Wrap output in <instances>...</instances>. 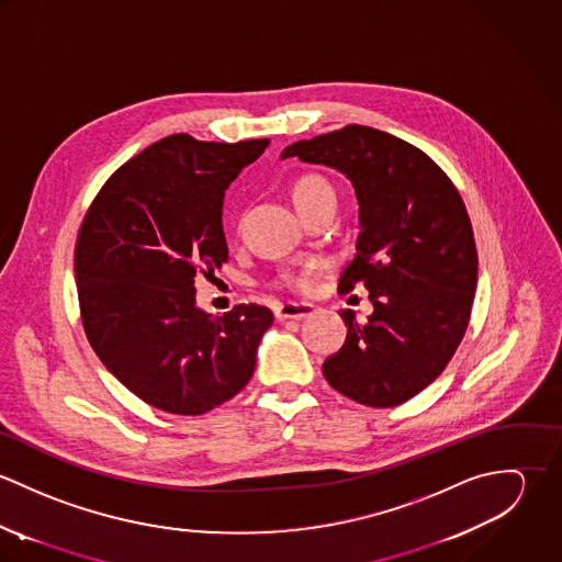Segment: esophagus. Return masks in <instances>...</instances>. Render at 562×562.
Masks as SVG:
<instances>
[{
  "instance_id": "obj_1",
  "label": "esophagus",
  "mask_w": 562,
  "mask_h": 562,
  "mask_svg": "<svg viewBox=\"0 0 562 562\" xmlns=\"http://www.w3.org/2000/svg\"><path fill=\"white\" fill-rule=\"evenodd\" d=\"M314 314L312 303H281L277 307V318L279 321H303Z\"/></svg>"
}]
</instances>
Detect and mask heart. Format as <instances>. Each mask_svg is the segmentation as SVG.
<instances>
[{"label": "heart", "instance_id": "obj_1", "mask_svg": "<svg viewBox=\"0 0 562 562\" xmlns=\"http://www.w3.org/2000/svg\"><path fill=\"white\" fill-rule=\"evenodd\" d=\"M324 194H333V190L318 175H305L292 186V201H294L299 212H303L305 207L316 203ZM288 283L292 288H299V290H310L312 288V272H296V274L288 277Z\"/></svg>", "mask_w": 562, "mask_h": 562}]
</instances>
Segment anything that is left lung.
<instances>
[{"label": "left lung", "instance_id": "1", "mask_svg": "<svg viewBox=\"0 0 562 562\" xmlns=\"http://www.w3.org/2000/svg\"><path fill=\"white\" fill-rule=\"evenodd\" d=\"M281 158L339 170L359 203L339 292L363 283L374 312L366 324L341 312L346 341L322 363L324 379L376 408L413 398L443 372L472 314L479 255L459 190L424 151L366 125L299 140Z\"/></svg>", "mask_w": 562, "mask_h": 562}]
</instances>
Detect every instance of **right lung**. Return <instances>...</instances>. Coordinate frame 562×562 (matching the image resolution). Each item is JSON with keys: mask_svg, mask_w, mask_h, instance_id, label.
Segmentation results:
<instances>
[{"mask_svg": "<svg viewBox=\"0 0 562 562\" xmlns=\"http://www.w3.org/2000/svg\"><path fill=\"white\" fill-rule=\"evenodd\" d=\"M268 138L201 143L172 134L125 161L88 207L76 244L86 337L132 394L201 415L250 381L272 312L196 307L194 279L229 259L223 199Z\"/></svg>", "mask_w": 562, "mask_h": 562, "instance_id": "obj_1", "label": "right lung"}]
</instances>
